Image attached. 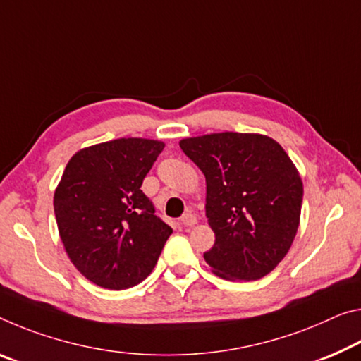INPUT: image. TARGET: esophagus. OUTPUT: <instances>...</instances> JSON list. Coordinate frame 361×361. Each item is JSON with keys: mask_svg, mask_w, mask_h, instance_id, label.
I'll list each match as a JSON object with an SVG mask.
<instances>
[{"mask_svg": "<svg viewBox=\"0 0 361 361\" xmlns=\"http://www.w3.org/2000/svg\"><path fill=\"white\" fill-rule=\"evenodd\" d=\"M180 223L185 228H191V226H194L197 223V219H196V215H192L191 212H188V214H185L181 216V220H180Z\"/></svg>", "mask_w": 361, "mask_h": 361, "instance_id": "1", "label": "esophagus"}]
</instances>
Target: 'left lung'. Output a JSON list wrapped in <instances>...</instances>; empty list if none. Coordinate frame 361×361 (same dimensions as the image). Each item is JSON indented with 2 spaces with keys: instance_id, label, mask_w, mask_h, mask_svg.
Segmentation results:
<instances>
[{
  "instance_id": "obj_1",
  "label": "left lung",
  "mask_w": 361,
  "mask_h": 361,
  "mask_svg": "<svg viewBox=\"0 0 361 361\" xmlns=\"http://www.w3.org/2000/svg\"><path fill=\"white\" fill-rule=\"evenodd\" d=\"M180 147L205 176L215 244L204 259L212 271L231 281L273 271L293 245L304 197L281 145L265 135L223 131L185 138Z\"/></svg>"
}]
</instances>
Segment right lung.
Returning <instances> with one entry per match:
<instances>
[{"mask_svg":"<svg viewBox=\"0 0 361 361\" xmlns=\"http://www.w3.org/2000/svg\"><path fill=\"white\" fill-rule=\"evenodd\" d=\"M165 145L118 138L83 147L66 165L54 214L68 259L91 283L133 288L149 276L171 228L141 191Z\"/></svg>","mask_w":361,"mask_h":361,"instance_id":"1","label":"right lung"}]
</instances>
